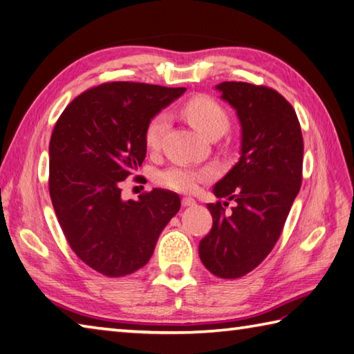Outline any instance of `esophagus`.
Instances as JSON below:
<instances>
[{
    "label": "esophagus",
    "instance_id": "esophagus-1",
    "mask_svg": "<svg viewBox=\"0 0 354 354\" xmlns=\"http://www.w3.org/2000/svg\"><path fill=\"white\" fill-rule=\"evenodd\" d=\"M196 205V200H194L192 197H183L182 198V206L187 207V206H194Z\"/></svg>",
    "mask_w": 354,
    "mask_h": 354
}]
</instances>
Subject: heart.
<instances>
[{
  "mask_svg": "<svg viewBox=\"0 0 354 354\" xmlns=\"http://www.w3.org/2000/svg\"><path fill=\"white\" fill-rule=\"evenodd\" d=\"M182 111L187 122L205 137L212 133L223 134L229 127L227 111L217 100L205 95L187 100ZM168 120V114L163 111L157 113L149 120L145 129V143L149 149H157L160 147L163 136L167 133ZM215 172L212 168H194L186 167V165H174V167L162 171L157 176V182L172 191L192 192L197 189L200 183L211 180Z\"/></svg>",
  "mask_w": 354,
  "mask_h": 354,
  "instance_id": "1",
  "label": "heart"
}]
</instances>
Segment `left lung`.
Returning <instances> with one entry per match:
<instances>
[{"mask_svg": "<svg viewBox=\"0 0 354 354\" xmlns=\"http://www.w3.org/2000/svg\"><path fill=\"white\" fill-rule=\"evenodd\" d=\"M215 90L236 111L241 148L212 191L236 205L230 214L220 201L207 205L214 223L198 254L215 277L232 279L254 270L277 244L301 187L304 142L297 113L278 91L248 82H221Z\"/></svg>", "mask_w": 354, "mask_h": 354, "instance_id": "1", "label": "left lung"}]
</instances>
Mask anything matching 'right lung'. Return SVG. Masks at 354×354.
<instances>
[{
  "instance_id": "add662e5",
  "label": "right lung",
  "mask_w": 354,
  "mask_h": 354,
  "mask_svg": "<svg viewBox=\"0 0 354 354\" xmlns=\"http://www.w3.org/2000/svg\"><path fill=\"white\" fill-rule=\"evenodd\" d=\"M185 91L108 82L77 96L56 122L48 147L56 217L75 254L105 277L143 268L178 212L176 192L153 189L124 200L120 185L145 160L149 120Z\"/></svg>"
}]
</instances>
